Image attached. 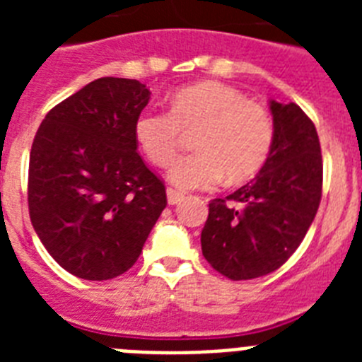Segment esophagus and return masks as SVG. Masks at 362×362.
<instances>
[{
    "label": "esophagus",
    "mask_w": 362,
    "mask_h": 362,
    "mask_svg": "<svg viewBox=\"0 0 362 362\" xmlns=\"http://www.w3.org/2000/svg\"><path fill=\"white\" fill-rule=\"evenodd\" d=\"M166 197H168V203L170 204H177L183 201L185 194L183 192L175 190V188H166Z\"/></svg>",
    "instance_id": "esophagus-1"
}]
</instances>
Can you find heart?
<instances>
[{"label": "heart", "mask_w": 362, "mask_h": 362, "mask_svg": "<svg viewBox=\"0 0 362 362\" xmlns=\"http://www.w3.org/2000/svg\"><path fill=\"white\" fill-rule=\"evenodd\" d=\"M192 132L196 152L177 159L168 174L183 190L212 188L223 175L232 183L252 177L268 159L276 136L267 107L216 81L183 86L172 95L170 112L146 108L134 121V139L156 166L170 165L185 134Z\"/></svg>", "instance_id": "b5f03b06"}]
</instances>
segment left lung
I'll list each match as a JSON object with an SVG mask.
<instances>
[{
  "mask_svg": "<svg viewBox=\"0 0 362 362\" xmlns=\"http://www.w3.org/2000/svg\"><path fill=\"white\" fill-rule=\"evenodd\" d=\"M274 145L259 174L209 204L201 250L232 281L267 276L283 267L305 239L322 194L317 130L296 103L270 101Z\"/></svg>",
  "mask_w": 362,
  "mask_h": 362,
  "instance_id": "8db88e82",
  "label": "left lung"
}]
</instances>
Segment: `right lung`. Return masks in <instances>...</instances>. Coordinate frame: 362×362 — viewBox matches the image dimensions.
Segmentation results:
<instances>
[{
  "label": "right lung",
  "instance_id": "1",
  "mask_svg": "<svg viewBox=\"0 0 362 362\" xmlns=\"http://www.w3.org/2000/svg\"><path fill=\"white\" fill-rule=\"evenodd\" d=\"M150 90L99 78L45 116L28 163V212L57 264L86 281L134 267L166 206L165 183L137 152L134 121Z\"/></svg>",
  "mask_w": 362,
  "mask_h": 362
}]
</instances>
